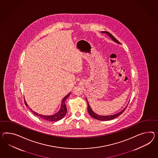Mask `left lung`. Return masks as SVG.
<instances>
[{"label": "left lung", "mask_w": 158, "mask_h": 158, "mask_svg": "<svg viewBox=\"0 0 158 158\" xmlns=\"http://www.w3.org/2000/svg\"><path fill=\"white\" fill-rule=\"evenodd\" d=\"M102 32H103V33H104V32L106 33V34L113 40V41H114V42H117V43L120 44V42L118 41L117 40H116V38H114L110 32H108V31H102ZM86 101L88 102L87 99H86ZM127 106H128V105H127ZM126 108H127V107H126L124 109H123V110H122V111H121L120 112H119V113L114 114H113V115H109V116H103L98 115L96 113H94L93 110H92V109H91V108H90V105H89V104L88 103V113H89V114L90 115V116L93 117L94 118H95V119H97V120H101V121H108V120H113V119L118 117V116H120L121 114L123 113V112H124L125 109H126Z\"/></svg>", "instance_id": "obj_1"}]
</instances>
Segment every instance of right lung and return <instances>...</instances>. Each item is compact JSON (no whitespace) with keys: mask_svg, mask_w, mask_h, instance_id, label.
<instances>
[{"mask_svg":"<svg viewBox=\"0 0 158 158\" xmlns=\"http://www.w3.org/2000/svg\"><path fill=\"white\" fill-rule=\"evenodd\" d=\"M70 94V93H69L68 95H66V96L64 98V99H63L62 101L61 109H60V110L56 114H53V115H52V116H45V115L39 114L36 113V112H33L32 110H31V111H32L33 113H34L35 115H36V116H38V117H41L42 118L44 119L45 120H47V121H49V122H57V121H58V120H61L63 117H64L65 116V114H66V112H67V108H66V104H65V101L66 100L67 98L69 97ZM24 101L26 105L27 106V104H26V101Z\"/></svg>","mask_w":158,"mask_h":158,"instance_id":"right-lung-1","label":"right lung"}]
</instances>
